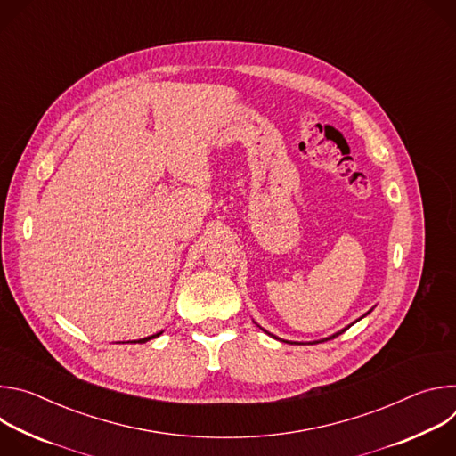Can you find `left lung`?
<instances>
[{
    "mask_svg": "<svg viewBox=\"0 0 456 456\" xmlns=\"http://www.w3.org/2000/svg\"><path fill=\"white\" fill-rule=\"evenodd\" d=\"M366 314H370V312H366ZM366 314H364V315H366ZM364 315H362V317H364ZM345 330H346V329H345ZM345 330H341V332H338V334H334V336H330V338H327V339H321V341H315V343H322V341H329V339H334V338L341 336V334H343ZM274 339H278V338H274ZM285 343H287V341H285Z\"/></svg>",
    "mask_w": 456,
    "mask_h": 456,
    "instance_id": "1",
    "label": "left lung"
}]
</instances>
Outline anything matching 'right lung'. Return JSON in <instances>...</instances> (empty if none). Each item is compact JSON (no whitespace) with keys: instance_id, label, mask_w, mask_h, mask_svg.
I'll use <instances>...</instances> for the list:
<instances>
[{"instance_id":"obj_1","label":"right lung","mask_w":456,"mask_h":456,"mask_svg":"<svg viewBox=\"0 0 456 456\" xmlns=\"http://www.w3.org/2000/svg\"><path fill=\"white\" fill-rule=\"evenodd\" d=\"M162 332H159V334H155V336H150V338H144V339H139V341H135V343H146V341H150V339H153V338H159Z\"/></svg>"}]
</instances>
